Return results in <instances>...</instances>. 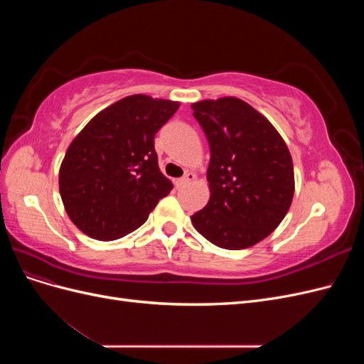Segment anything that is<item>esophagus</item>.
<instances>
[{"mask_svg":"<svg viewBox=\"0 0 364 364\" xmlns=\"http://www.w3.org/2000/svg\"><path fill=\"white\" fill-rule=\"evenodd\" d=\"M196 179V174L194 173H191V171H188L186 173L183 178H181V179H178L174 183H176V186H183V185H186V183H190V182H193Z\"/></svg>","mask_w":364,"mask_h":364,"instance_id":"34e87169","label":"esophagus"}]
</instances>
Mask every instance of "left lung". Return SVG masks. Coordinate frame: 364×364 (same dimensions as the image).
<instances>
[{
    "mask_svg": "<svg viewBox=\"0 0 364 364\" xmlns=\"http://www.w3.org/2000/svg\"><path fill=\"white\" fill-rule=\"evenodd\" d=\"M191 107L211 150V197L191 222L222 249L257 245L278 228L293 200L289 147L270 121L240 98L202 100Z\"/></svg>",
    "mask_w": 364,
    "mask_h": 364,
    "instance_id": "1",
    "label": "left lung"
}]
</instances>
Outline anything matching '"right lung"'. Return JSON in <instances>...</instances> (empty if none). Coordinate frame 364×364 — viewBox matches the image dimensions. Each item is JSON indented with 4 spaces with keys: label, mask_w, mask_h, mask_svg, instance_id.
Returning a JSON list of instances; mask_svg holds the SVG:
<instances>
[{
    "label": "right lung",
    "mask_w": 364,
    "mask_h": 364,
    "mask_svg": "<svg viewBox=\"0 0 364 364\" xmlns=\"http://www.w3.org/2000/svg\"><path fill=\"white\" fill-rule=\"evenodd\" d=\"M178 102L129 95L98 112L70 144L59 171V191L71 222L91 238L130 234L173 190L161 173L156 132Z\"/></svg>",
    "instance_id": "obj_1"
}]
</instances>
